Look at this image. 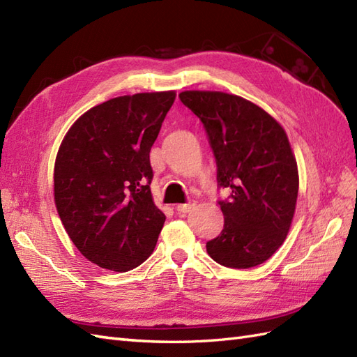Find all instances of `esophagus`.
Returning <instances> with one entry per match:
<instances>
[{
    "mask_svg": "<svg viewBox=\"0 0 357 357\" xmlns=\"http://www.w3.org/2000/svg\"><path fill=\"white\" fill-rule=\"evenodd\" d=\"M195 205H196L195 200H191V202H188V204H181V205L176 206V211H178L179 214H187V213L191 211V209L195 208Z\"/></svg>",
    "mask_w": 357,
    "mask_h": 357,
    "instance_id": "1",
    "label": "esophagus"
}]
</instances>
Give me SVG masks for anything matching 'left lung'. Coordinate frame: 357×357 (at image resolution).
Wrapping results in <instances>:
<instances>
[{
    "instance_id": "1",
    "label": "left lung",
    "mask_w": 357,
    "mask_h": 357,
    "mask_svg": "<svg viewBox=\"0 0 357 357\" xmlns=\"http://www.w3.org/2000/svg\"><path fill=\"white\" fill-rule=\"evenodd\" d=\"M179 98L205 126L218 184L232 190L229 202H220L223 231L206 243V252L225 267H257L285 241L296 213L298 169L288 135L241 96L185 90Z\"/></svg>"
}]
</instances>
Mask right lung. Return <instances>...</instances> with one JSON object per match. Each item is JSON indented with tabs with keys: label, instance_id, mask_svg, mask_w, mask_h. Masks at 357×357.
Here are the masks:
<instances>
[{
	"label": "right lung",
	"instance_id": "obj_1",
	"mask_svg": "<svg viewBox=\"0 0 357 357\" xmlns=\"http://www.w3.org/2000/svg\"><path fill=\"white\" fill-rule=\"evenodd\" d=\"M176 91L108 99L69 128L54 166V202L86 259L117 273L148 259L166 215L153 204L149 152Z\"/></svg>",
	"mask_w": 357,
	"mask_h": 357
}]
</instances>
